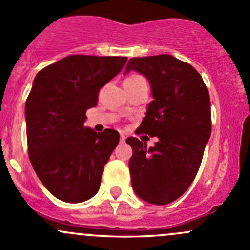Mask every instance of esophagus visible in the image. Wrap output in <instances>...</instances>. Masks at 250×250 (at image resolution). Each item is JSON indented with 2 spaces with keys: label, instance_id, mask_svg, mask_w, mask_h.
I'll use <instances>...</instances> for the list:
<instances>
[{
  "label": "esophagus",
  "instance_id": "obj_1",
  "mask_svg": "<svg viewBox=\"0 0 250 250\" xmlns=\"http://www.w3.org/2000/svg\"><path fill=\"white\" fill-rule=\"evenodd\" d=\"M120 139H121V141H122V143H125V139H127V138H125V134H123V133H121V135H120Z\"/></svg>",
  "mask_w": 250,
  "mask_h": 250
}]
</instances>
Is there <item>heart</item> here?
Masks as SVG:
<instances>
[{"label":"heart","mask_w":250,"mask_h":250,"mask_svg":"<svg viewBox=\"0 0 250 250\" xmlns=\"http://www.w3.org/2000/svg\"><path fill=\"white\" fill-rule=\"evenodd\" d=\"M125 80H130V81H136V80H145L143 77H140V75H132V77L127 78Z\"/></svg>","instance_id":"obj_1"}]
</instances>
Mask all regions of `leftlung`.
Wrapping results in <instances>:
<instances>
[{
  "mask_svg": "<svg viewBox=\"0 0 250 250\" xmlns=\"http://www.w3.org/2000/svg\"><path fill=\"white\" fill-rule=\"evenodd\" d=\"M148 79L153 101L139 130L157 136L154 147L127 139L132 187L139 198L167 205L183 195L195 178L211 135V101L198 70L171 55L133 57L125 69Z\"/></svg>",
  "mask_w": 250,
  "mask_h": 250,
  "instance_id": "left-lung-1",
  "label": "left lung"
}]
</instances>
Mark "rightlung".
<instances>
[{"instance_id": "right-lung-1", "label": "right lung", "mask_w": 250, "mask_h": 250, "mask_svg": "<svg viewBox=\"0 0 250 250\" xmlns=\"http://www.w3.org/2000/svg\"><path fill=\"white\" fill-rule=\"evenodd\" d=\"M125 62L127 57L70 55L36 75L25 106L28 157L42 183L60 200L78 204L98 191L120 134L96 133L83 122L99 90Z\"/></svg>"}]
</instances>
